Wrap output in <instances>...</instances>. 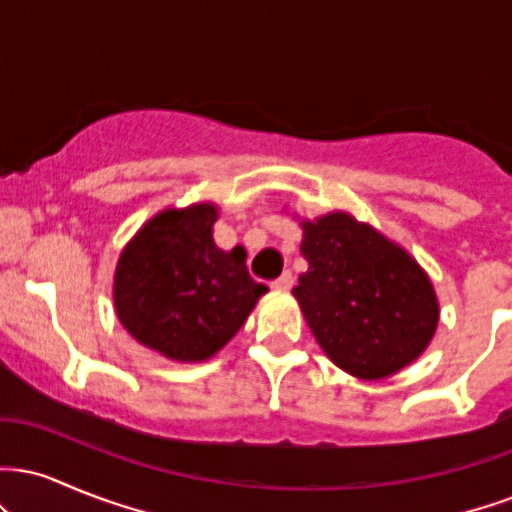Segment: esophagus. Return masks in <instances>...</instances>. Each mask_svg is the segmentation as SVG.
I'll use <instances>...</instances> for the list:
<instances>
[{
  "instance_id": "obj_1",
  "label": "esophagus",
  "mask_w": 512,
  "mask_h": 512,
  "mask_svg": "<svg viewBox=\"0 0 512 512\" xmlns=\"http://www.w3.org/2000/svg\"><path fill=\"white\" fill-rule=\"evenodd\" d=\"M291 286H293V274L291 272H284L279 276V279L272 281L274 291H291Z\"/></svg>"
}]
</instances>
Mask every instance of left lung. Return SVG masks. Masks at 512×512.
<instances>
[{"label": "left lung", "instance_id": "1", "mask_svg": "<svg viewBox=\"0 0 512 512\" xmlns=\"http://www.w3.org/2000/svg\"><path fill=\"white\" fill-rule=\"evenodd\" d=\"M301 228L308 272L293 296L334 366L380 380L424 354L440 308L419 262L346 211L301 221Z\"/></svg>", "mask_w": 512, "mask_h": 512}]
</instances>
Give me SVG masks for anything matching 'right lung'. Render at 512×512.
I'll use <instances>...</instances> for the list:
<instances>
[{
	"label": "right lung",
	"instance_id": "add662e5",
	"mask_svg": "<svg viewBox=\"0 0 512 512\" xmlns=\"http://www.w3.org/2000/svg\"><path fill=\"white\" fill-rule=\"evenodd\" d=\"M216 219V204L158 211L117 260L113 298L122 327L170 361H207L267 293L248 274L243 248H216Z\"/></svg>",
	"mask_w": 512,
	"mask_h": 512
}]
</instances>
